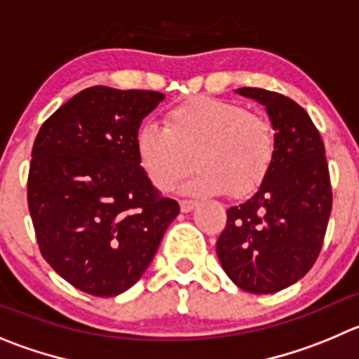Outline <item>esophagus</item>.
<instances>
[{"mask_svg":"<svg viewBox=\"0 0 359 359\" xmlns=\"http://www.w3.org/2000/svg\"><path fill=\"white\" fill-rule=\"evenodd\" d=\"M196 207V200H180V210L182 212H189Z\"/></svg>","mask_w":359,"mask_h":359,"instance_id":"1","label":"esophagus"}]
</instances>
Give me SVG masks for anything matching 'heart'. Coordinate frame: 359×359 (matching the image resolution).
<instances>
[{
    "mask_svg": "<svg viewBox=\"0 0 359 359\" xmlns=\"http://www.w3.org/2000/svg\"><path fill=\"white\" fill-rule=\"evenodd\" d=\"M143 173L156 189H172L198 166L184 189L198 195H250L266 180L276 156V130L267 116L236 100L200 95L170 109L164 127L143 123L134 136Z\"/></svg>",
    "mask_w": 359,
    "mask_h": 359,
    "instance_id": "obj_1",
    "label": "heart"
}]
</instances>
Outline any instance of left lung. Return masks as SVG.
Listing matches in <instances>:
<instances>
[{
  "label": "left lung",
  "instance_id": "8db88e82",
  "mask_svg": "<svg viewBox=\"0 0 359 359\" xmlns=\"http://www.w3.org/2000/svg\"><path fill=\"white\" fill-rule=\"evenodd\" d=\"M266 106L276 156L255 195L226 210L217 259L239 289L273 294L304 276L323 248L333 203L326 150L308 113L281 93L239 88Z\"/></svg>",
  "mask_w": 359,
  "mask_h": 359
}]
</instances>
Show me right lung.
I'll use <instances>...</instances> for the list:
<instances>
[{
  "instance_id": "1",
  "label": "right lung",
  "mask_w": 359,
  "mask_h": 359,
  "mask_svg": "<svg viewBox=\"0 0 359 359\" xmlns=\"http://www.w3.org/2000/svg\"><path fill=\"white\" fill-rule=\"evenodd\" d=\"M164 93L92 86L60 106L32 149L28 209L46 262L97 297L126 292L152 262L179 203L150 184L134 150Z\"/></svg>"
}]
</instances>
